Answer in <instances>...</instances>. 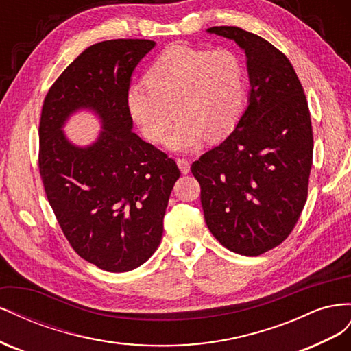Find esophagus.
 <instances>
[{
  "mask_svg": "<svg viewBox=\"0 0 351 351\" xmlns=\"http://www.w3.org/2000/svg\"><path fill=\"white\" fill-rule=\"evenodd\" d=\"M177 165L180 168V171H182V174H189L190 173V162L187 161V159L178 158L177 159Z\"/></svg>",
  "mask_w": 351,
  "mask_h": 351,
  "instance_id": "obj_1",
  "label": "esophagus"
}]
</instances>
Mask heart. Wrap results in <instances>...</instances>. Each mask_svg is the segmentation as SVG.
Returning <instances> with one entry per match:
<instances>
[{
	"instance_id": "heart-1",
	"label": "heart",
	"mask_w": 351,
	"mask_h": 351,
	"mask_svg": "<svg viewBox=\"0 0 351 351\" xmlns=\"http://www.w3.org/2000/svg\"><path fill=\"white\" fill-rule=\"evenodd\" d=\"M145 83L127 92V110L147 141L161 142L178 117L165 146L193 152L209 134L222 139L236 129L247 99L246 70L232 49L168 48L147 71Z\"/></svg>"
}]
</instances>
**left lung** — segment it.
<instances>
[{"label":"left lung","mask_w":351,"mask_h":351,"mask_svg":"<svg viewBox=\"0 0 351 351\" xmlns=\"http://www.w3.org/2000/svg\"><path fill=\"white\" fill-rule=\"evenodd\" d=\"M206 32L244 51L250 92L236 129L192 173L214 237L231 252L259 256L289 237L306 204L311 112L291 62L268 40L234 26Z\"/></svg>","instance_id":"obj_1"}]
</instances>
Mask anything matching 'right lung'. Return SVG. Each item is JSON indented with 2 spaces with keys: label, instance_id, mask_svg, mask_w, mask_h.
Returning <instances> with one entry per match:
<instances>
[{
  "label": "right lung",
  "instance_id": "add662e5",
  "mask_svg": "<svg viewBox=\"0 0 351 351\" xmlns=\"http://www.w3.org/2000/svg\"><path fill=\"white\" fill-rule=\"evenodd\" d=\"M147 39H112L84 49L47 93L39 124V173L58 224L80 258L108 272L149 259L180 169L133 133L127 110L132 74L155 48ZM80 110L101 130L80 147L64 127Z\"/></svg>",
  "mask_w": 351,
  "mask_h": 351
}]
</instances>
